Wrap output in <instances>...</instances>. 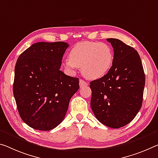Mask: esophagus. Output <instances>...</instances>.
<instances>
[{
	"instance_id": "esophagus-1",
	"label": "esophagus",
	"mask_w": 158,
	"mask_h": 158,
	"mask_svg": "<svg viewBox=\"0 0 158 158\" xmlns=\"http://www.w3.org/2000/svg\"><path fill=\"white\" fill-rule=\"evenodd\" d=\"M87 85H88V83H86V82L84 81L83 79H80L79 80V86H80V87H84L85 86H87Z\"/></svg>"
}]
</instances>
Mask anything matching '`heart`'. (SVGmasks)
Masks as SVG:
<instances>
[{
	"instance_id": "b5f03b06",
	"label": "heart",
	"mask_w": 158,
	"mask_h": 158,
	"mask_svg": "<svg viewBox=\"0 0 158 158\" xmlns=\"http://www.w3.org/2000/svg\"><path fill=\"white\" fill-rule=\"evenodd\" d=\"M113 52L110 46L105 43L84 41L77 44L69 52V59L64 65L69 71L81 67L82 73L90 79L105 76L113 63Z\"/></svg>"
}]
</instances>
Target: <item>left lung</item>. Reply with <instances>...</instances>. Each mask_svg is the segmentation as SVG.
<instances>
[{
	"instance_id": "obj_1",
	"label": "left lung",
	"mask_w": 158,
	"mask_h": 158,
	"mask_svg": "<svg viewBox=\"0 0 158 158\" xmlns=\"http://www.w3.org/2000/svg\"><path fill=\"white\" fill-rule=\"evenodd\" d=\"M107 41L113 48V63L105 76L90 83L91 107L100 122L118 129L130 123L141 109L145 74L134 48L117 39Z\"/></svg>"
}]
</instances>
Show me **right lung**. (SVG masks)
I'll list each match as a JSON object with an SVG mask.
<instances>
[{"mask_svg": "<svg viewBox=\"0 0 158 158\" xmlns=\"http://www.w3.org/2000/svg\"><path fill=\"white\" fill-rule=\"evenodd\" d=\"M69 45L38 42L17 59L13 94L19 116L40 131L56 128L64 119L69 101L79 89V79L60 70Z\"/></svg>", "mask_w": 158, "mask_h": 158, "instance_id": "add662e5", "label": "right lung"}]
</instances>
